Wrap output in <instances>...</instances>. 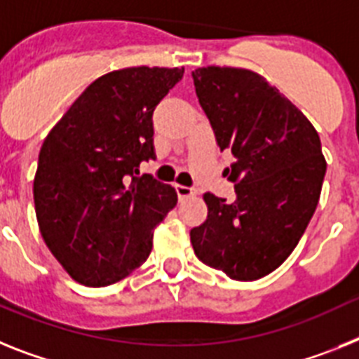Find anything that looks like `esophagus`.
Returning <instances> with one entry per match:
<instances>
[{"mask_svg": "<svg viewBox=\"0 0 359 359\" xmlns=\"http://www.w3.org/2000/svg\"><path fill=\"white\" fill-rule=\"evenodd\" d=\"M175 189H177V195H179L180 201L193 197V195H197V189L189 188V186H182V184H177Z\"/></svg>", "mask_w": 359, "mask_h": 359, "instance_id": "obj_1", "label": "esophagus"}]
</instances>
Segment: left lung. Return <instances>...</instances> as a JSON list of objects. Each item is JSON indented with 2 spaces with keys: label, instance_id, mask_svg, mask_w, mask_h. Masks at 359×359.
<instances>
[{
  "label": "left lung",
  "instance_id": "left-lung-1",
  "mask_svg": "<svg viewBox=\"0 0 359 359\" xmlns=\"http://www.w3.org/2000/svg\"><path fill=\"white\" fill-rule=\"evenodd\" d=\"M220 149L235 202L204 193L208 218L189 233L198 260L238 282L273 273L298 245L316 210L327 162L311 121L260 74L202 67L191 72Z\"/></svg>",
  "mask_w": 359,
  "mask_h": 359
}]
</instances>
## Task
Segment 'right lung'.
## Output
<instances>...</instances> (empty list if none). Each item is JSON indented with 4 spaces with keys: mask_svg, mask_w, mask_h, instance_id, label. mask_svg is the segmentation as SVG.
I'll return each mask as SVG.
<instances>
[{
    "mask_svg": "<svg viewBox=\"0 0 359 359\" xmlns=\"http://www.w3.org/2000/svg\"><path fill=\"white\" fill-rule=\"evenodd\" d=\"M182 76L184 68L166 67L108 72L46 135L34 177L37 224L77 283L106 287L132 274L177 205L170 184L135 175L155 157V106Z\"/></svg>",
    "mask_w": 359,
    "mask_h": 359,
    "instance_id": "obj_1",
    "label": "right lung"
}]
</instances>
